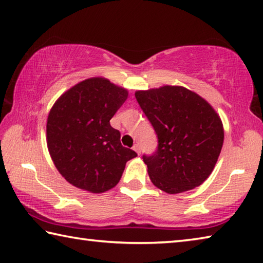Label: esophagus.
<instances>
[{"label":"esophagus","instance_id":"34e87169","mask_svg":"<svg viewBox=\"0 0 263 263\" xmlns=\"http://www.w3.org/2000/svg\"><path fill=\"white\" fill-rule=\"evenodd\" d=\"M133 149H135L138 154H140V152H141V151H140V146H139V144H135V146H133Z\"/></svg>","mask_w":263,"mask_h":263}]
</instances>
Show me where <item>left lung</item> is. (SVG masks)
<instances>
[{"label": "left lung", "mask_w": 263, "mask_h": 263, "mask_svg": "<svg viewBox=\"0 0 263 263\" xmlns=\"http://www.w3.org/2000/svg\"><path fill=\"white\" fill-rule=\"evenodd\" d=\"M135 95L158 137L155 152L142 155L152 183L168 194L201 185L213 171L224 142L219 116L183 87L164 86Z\"/></svg>", "instance_id": "8db88e82"}]
</instances>
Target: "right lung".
<instances>
[{
  "instance_id": "add662e5",
  "label": "right lung",
  "mask_w": 263,
  "mask_h": 263,
  "mask_svg": "<svg viewBox=\"0 0 263 263\" xmlns=\"http://www.w3.org/2000/svg\"><path fill=\"white\" fill-rule=\"evenodd\" d=\"M127 90L102 78L88 79L66 91L47 118V146L60 174L70 184L104 193L118 183L137 153L121 144L110 119Z\"/></svg>"
}]
</instances>
